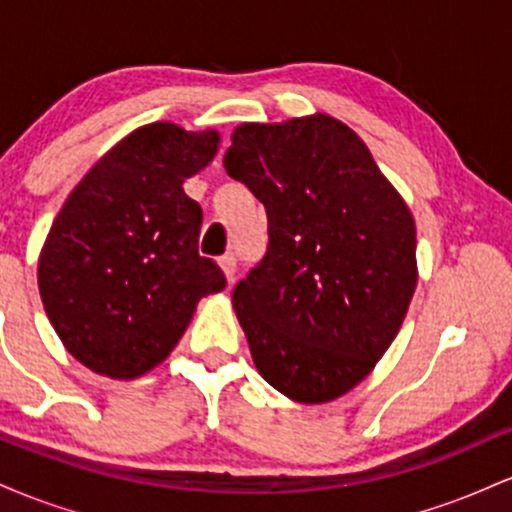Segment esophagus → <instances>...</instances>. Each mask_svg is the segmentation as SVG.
<instances>
[{
  "instance_id": "esophagus-1",
  "label": "esophagus",
  "mask_w": 512,
  "mask_h": 512,
  "mask_svg": "<svg viewBox=\"0 0 512 512\" xmlns=\"http://www.w3.org/2000/svg\"><path fill=\"white\" fill-rule=\"evenodd\" d=\"M219 264H221V269H223V274H226V279H228V284H233V281H236V269H238V257L233 255V252H228V255H223L221 260H219Z\"/></svg>"
}]
</instances>
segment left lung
I'll return each mask as SVG.
<instances>
[{"label":"left lung","mask_w":512,"mask_h":512,"mask_svg":"<svg viewBox=\"0 0 512 512\" xmlns=\"http://www.w3.org/2000/svg\"><path fill=\"white\" fill-rule=\"evenodd\" d=\"M223 166L267 209V255L233 289L252 361L303 404L373 370L416 289L411 211L354 129L330 115L245 122Z\"/></svg>","instance_id":"1"}]
</instances>
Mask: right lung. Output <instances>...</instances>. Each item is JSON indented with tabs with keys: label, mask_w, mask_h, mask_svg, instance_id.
<instances>
[{
	"label": "right lung",
	"mask_w": 512,
	"mask_h": 512,
	"mask_svg": "<svg viewBox=\"0 0 512 512\" xmlns=\"http://www.w3.org/2000/svg\"><path fill=\"white\" fill-rule=\"evenodd\" d=\"M219 132L139 127L74 187L38 260L45 313L76 361L113 380L149 373L178 344L199 298L226 276L197 250L202 207L182 182Z\"/></svg>",
	"instance_id": "add662e5"
}]
</instances>
